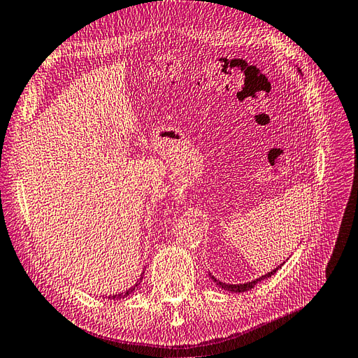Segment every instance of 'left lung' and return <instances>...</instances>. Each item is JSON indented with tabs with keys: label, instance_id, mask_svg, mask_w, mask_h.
I'll use <instances>...</instances> for the list:
<instances>
[{
	"label": "left lung",
	"instance_id": "left-lung-1",
	"mask_svg": "<svg viewBox=\"0 0 358 358\" xmlns=\"http://www.w3.org/2000/svg\"><path fill=\"white\" fill-rule=\"evenodd\" d=\"M298 72L301 74V69H298ZM284 264V262L280 264V266H277L275 268L273 271H271V272H268V273H264V275H262V277H259V278H255V280H252V281H248V282H242V284H230V282H222L221 280H217L216 277H213L212 273H210V278L213 280V282H216V286H219L221 289H224V290H228V292H246V290H251L254 286H257V282H260V281H263V280H266V278H269V277H272V275L277 272L281 266Z\"/></svg>",
	"mask_w": 358,
	"mask_h": 358
}]
</instances>
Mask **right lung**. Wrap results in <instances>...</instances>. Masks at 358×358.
Returning a JSON list of instances; mask_svg holds the SVG:
<instances>
[{"instance_id":"add662e5","label":"right lung","mask_w":358,"mask_h":358,"mask_svg":"<svg viewBox=\"0 0 358 358\" xmlns=\"http://www.w3.org/2000/svg\"><path fill=\"white\" fill-rule=\"evenodd\" d=\"M142 278H143V272L141 273V278L137 280V282L134 284V286H131L130 289H127L125 292H119V293H113V295H108V296H106V298H108V299H115V301H119V299H122V298H127L128 295H130L131 292H134L137 287H139V284H141V281H142Z\"/></svg>"}]
</instances>
